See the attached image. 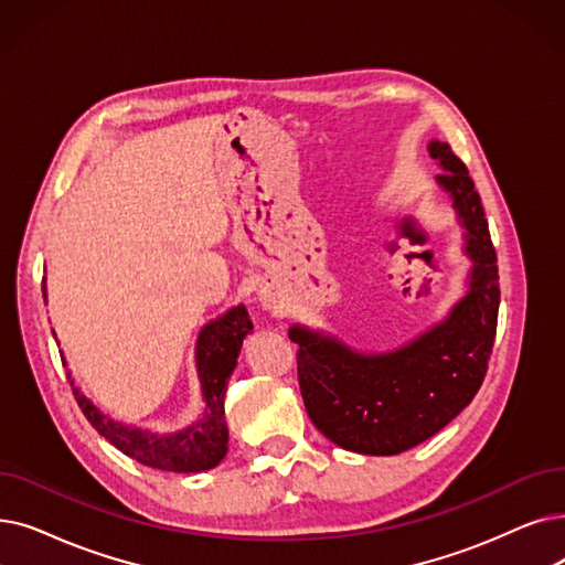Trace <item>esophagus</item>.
Segmentation results:
<instances>
[{"mask_svg": "<svg viewBox=\"0 0 565 565\" xmlns=\"http://www.w3.org/2000/svg\"><path fill=\"white\" fill-rule=\"evenodd\" d=\"M260 302H263V307H269V298L267 296H260Z\"/></svg>", "mask_w": 565, "mask_h": 565, "instance_id": "34e87169", "label": "esophagus"}]
</instances>
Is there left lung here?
I'll return each mask as SVG.
<instances>
[{
    "mask_svg": "<svg viewBox=\"0 0 565 565\" xmlns=\"http://www.w3.org/2000/svg\"><path fill=\"white\" fill-rule=\"evenodd\" d=\"M436 175L466 231L473 260L469 290L418 339L390 353H360L302 326L298 381L311 423L332 444L360 455H399L444 429L471 404L487 374L499 318V267L484 210L463 161L448 142H429Z\"/></svg>",
    "mask_w": 565,
    "mask_h": 565,
    "instance_id": "obj_1",
    "label": "left lung"
}]
</instances>
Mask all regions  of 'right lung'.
I'll list each match as a JSON object with an SVG mask.
<instances>
[{
  "mask_svg": "<svg viewBox=\"0 0 565 565\" xmlns=\"http://www.w3.org/2000/svg\"><path fill=\"white\" fill-rule=\"evenodd\" d=\"M252 330L254 326L249 321V313L242 305L214 318L201 330L199 341H195V366H199L205 413L199 423L189 425L186 429L173 434H152L147 429L121 425L96 408L68 374L73 397H76L89 425L127 457L170 473H201L214 469L228 450V427L224 418L228 379L237 364L242 339ZM62 364H66L64 355Z\"/></svg>",
  "mask_w": 565,
  "mask_h": 565,
  "instance_id": "1",
  "label": "right lung"
}]
</instances>
